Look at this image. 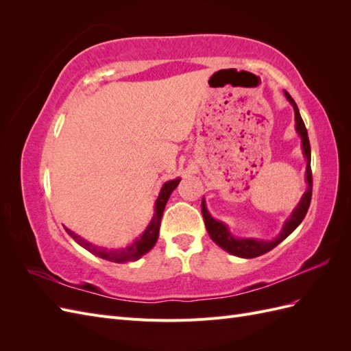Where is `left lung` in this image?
<instances>
[{
    "label": "left lung",
    "instance_id": "obj_1",
    "mask_svg": "<svg viewBox=\"0 0 351 351\" xmlns=\"http://www.w3.org/2000/svg\"><path fill=\"white\" fill-rule=\"evenodd\" d=\"M284 95L287 101L291 104V107L294 110V120H295V132L300 136L302 139V149L303 155L306 158V184L307 189L303 193L299 205L294 208L291 212L290 218L284 222V226L280 231V234L272 239V240H261V239H243V237H234L230 232L228 227L224 224L222 221L215 219L209 214V210L206 209L205 205V199H202V214H204V221L208 230L209 237L214 240L219 247L228 252L230 254H234V256L244 258V259H252V258H258L261 254L268 253L272 250L275 246L289 237L291 232L300 226V222L306 217V212L309 209L311 205V199H312V169H311V143H309V137H307V130L304 127V123L302 120V115L299 112V108L294 102V99L290 97V93L284 90Z\"/></svg>",
    "mask_w": 351,
    "mask_h": 351
}]
</instances>
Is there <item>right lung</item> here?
<instances>
[{"mask_svg":"<svg viewBox=\"0 0 351 351\" xmlns=\"http://www.w3.org/2000/svg\"><path fill=\"white\" fill-rule=\"evenodd\" d=\"M180 180L182 178H176V180H169V182L164 183V186L161 187V192H159V196L155 202V212L154 217L149 222V226L146 227V230L142 232L141 237H137L132 244H129L127 247H121V249H107V247H99L95 246V244L89 243L88 240L82 239L76 232H73L71 230H69L67 227L66 231L70 234V237L76 241L77 244H80L82 247L86 249L88 252L97 254V256L110 261V262H115V263H123V262H134L137 259H141L145 253L149 252L158 240L159 236V226H161V218L164 214V209L167 202L171 196L173 190L178 186Z\"/></svg>","mask_w":351,"mask_h":351,"instance_id":"1","label":"right lung"}]
</instances>
